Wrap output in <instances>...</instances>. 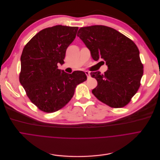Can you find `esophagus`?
<instances>
[{"mask_svg": "<svg viewBox=\"0 0 160 160\" xmlns=\"http://www.w3.org/2000/svg\"><path fill=\"white\" fill-rule=\"evenodd\" d=\"M85 74H86V76H87V77L88 78H89L90 77V74H89V72H88V71H85Z\"/></svg>", "mask_w": 160, "mask_h": 160, "instance_id": "esophagus-1", "label": "esophagus"}]
</instances>
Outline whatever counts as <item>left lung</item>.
Segmentation results:
<instances>
[{"label": "left lung", "instance_id": "obj_1", "mask_svg": "<svg viewBox=\"0 0 160 160\" xmlns=\"http://www.w3.org/2000/svg\"><path fill=\"white\" fill-rule=\"evenodd\" d=\"M77 36L90 50L92 58L96 61L104 60L108 67L104 74L100 71L90 73L98 82L92 94L113 108L128 104L137 92L143 75L136 45L116 29L102 25L81 28Z\"/></svg>", "mask_w": 160, "mask_h": 160}]
</instances>
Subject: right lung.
<instances>
[{"instance_id":"add662e5","label":"right lung","mask_w":160,"mask_h":160,"mask_svg":"<svg viewBox=\"0 0 160 160\" xmlns=\"http://www.w3.org/2000/svg\"><path fill=\"white\" fill-rule=\"evenodd\" d=\"M78 29L62 25L43 29L23 48L19 81L31 102L43 112L52 113L64 107L76 86L87 79L83 71L68 74L57 66L64 63L66 50Z\"/></svg>"}]
</instances>
